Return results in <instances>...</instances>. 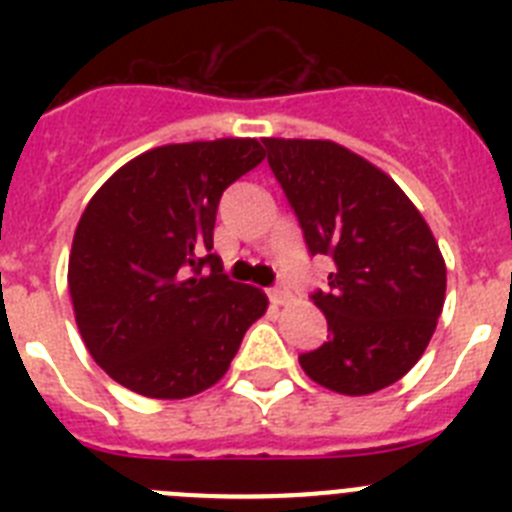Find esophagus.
I'll return each instance as SVG.
<instances>
[{
	"label": "esophagus",
	"instance_id": "obj_1",
	"mask_svg": "<svg viewBox=\"0 0 512 512\" xmlns=\"http://www.w3.org/2000/svg\"><path fill=\"white\" fill-rule=\"evenodd\" d=\"M269 300L274 302V305H287L289 302V289L284 287V284H277V287L269 289Z\"/></svg>",
	"mask_w": 512,
	"mask_h": 512
}]
</instances>
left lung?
Returning a JSON list of instances; mask_svg holds the SVG:
<instances>
[{
	"instance_id": "8db88e82",
	"label": "left lung",
	"mask_w": 512,
	"mask_h": 512,
	"mask_svg": "<svg viewBox=\"0 0 512 512\" xmlns=\"http://www.w3.org/2000/svg\"><path fill=\"white\" fill-rule=\"evenodd\" d=\"M269 166L312 256H330L328 289L312 302L330 336L300 356L312 382L372 395L418 364L446 297L431 228L390 176L333 140L264 138Z\"/></svg>"
}]
</instances>
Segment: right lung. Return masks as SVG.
I'll list each match as a JSON object with an SVG mask.
<instances>
[{
  "mask_svg": "<svg viewBox=\"0 0 512 512\" xmlns=\"http://www.w3.org/2000/svg\"><path fill=\"white\" fill-rule=\"evenodd\" d=\"M264 156L256 138L151 148L89 200L69 292L89 354L122 387L153 400L207 390L266 312L264 292L230 282L210 253L217 202Z\"/></svg>",
  "mask_w": 512,
  "mask_h": 512,
  "instance_id": "right-lung-1",
  "label": "right lung"
}]
</instances>
